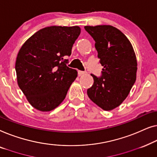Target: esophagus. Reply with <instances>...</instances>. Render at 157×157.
<instances>
[{
    "instance_id": "34e87169",
    "label": "esophagus",
    "mask_w": 157,
    "mask_h": 157,
    "mask_svg": "<svg viewBox=\"0 0 157 157\" xmlns=\"http://www.w3.org/2000/svg\"><path fill=\"white\" fill-rule=\"evenodd\" d=\"M86 73L85 71H81V70H78V75H85Z\"/></svg>"
}]
</instances>
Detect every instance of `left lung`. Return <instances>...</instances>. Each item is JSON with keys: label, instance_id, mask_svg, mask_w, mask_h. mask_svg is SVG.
I'll return each instance as SVG.
<instances>
[{"label": "left lung", "instance_id": "1", "mask_svg": "<svg viewBox=\"0 0 157 157\" xmlns=\"http://www.w3.org/2000/svg\"><path fill=\"white\" fill-rule=\"evenodd\" d=\"M95 41L101 75L91 74L93 85L87 95L105 111L120 106L127 98L136 78L137 63L131 43L125 35L112 25L85 26Z\"/></svg>", "mask_w": 157, "mask_h": 157}]
</instances>
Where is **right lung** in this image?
Segmentation results:
<instances>
[{
    "label": "right lung",
    "mask_w": 157,
    "mask_h": 157,
    "mask_svg": "<svg viewBox=\"0 0 157 157\" xmlns=\"http://www.w3.org/2000/svg\"><path fill=\"white\" fill-rule=\"evenodd\" d=\"M78 26H50L38 30L23 44L15 62L19 87L33 107L49 112L60 105L78 77L77 70L66 63Z\"/></svg>",
    "instance_id": "1"
}]
</instances>
